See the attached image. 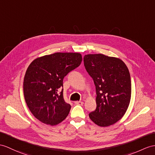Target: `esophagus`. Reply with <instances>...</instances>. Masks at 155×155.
Returning a JSON list of instances; mask_svg holds the SVG:
<instances>
[{
	"label": "esophagus",
	"instance_id": "1",
	"mask_svg": "<svg viewBox=\"0 0 155 155\" xmlns=\"http://www.w3.org/2000/svg\"><path fill=\"white\" fill-rule=\"evenodd\" d=\"M75 104L77 105H82V104H84V103H83L82 101H75Z\"/></svg>",
	"mask_w": 155,
	"mask_h": 155
}]
</instances>
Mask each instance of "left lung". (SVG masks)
<instances>
[{"mask_svg":"<svg viewBox=\"0 0 155 155\" xmlns=\"http://www.w3.org/2000/svg\"><path fill=\"white\" fill-rule=\"evenodd\" d=\"M84 66L96 87V110L90 119L101 127H107L121 119L129 107L131 94L130 74L121 59L103 54H89Z\"/></svg>","mask_w":155,"mask_h":155,"instance_id":"obj_1","label":"left lung"}]
</instances>
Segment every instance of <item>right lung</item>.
I'll list each match as a JSON object with an SVG mask.
<instances>
[{"instance_id":"add662e5","label":"right lung","mask_w":155,"mask_h":155,"mask_svg":"<svg viewBox=\"0 0 155 155\" xmlns=\"http://www.w3.org/2000/svg\"><path fill=\"white\" fill-rule=\"evenodd\" d=\"M78 52H56L37 58L28 66L24 80L25 101L33 115L51 126L62 122L71 106L63 97V79L81 64Z\"/></svg>"}]
</instances>
